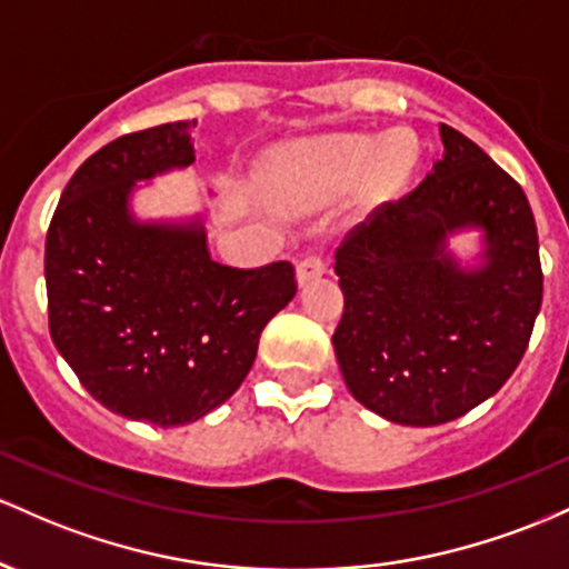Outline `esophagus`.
<instances>
[{
	"instance_id": "esophagus-1",
	"label": "esophagus",
	"mask_w": 569,
	"mask_h": 569,
	"mask_svg": "<svg viewBox=\"0 0 569 569\" xmlns=\"http://www.w3.org/2000/svg\"><path fill=\"white\" fill-rule=\"evenodd\" d=\"M322 271H325V258H322V254H319V252L306 254L301 263H298V282H301V284L311 282V279L322 277Z\"/></svg>"
}]
</instances>
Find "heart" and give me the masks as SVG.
Instances as JSON below:
<instances>
[{
  "label": "heart",
  "instance_id": "obj_1",
  "mask_svg": "<svg viewBox=\"0 0 569 569\" xmlns=\"http://www.w3.org/2000/svg\"><path fill=\"white\" fill-rule=\"evenodd\" d=\"M376 161L381 182H398L413 161V147L400 137H389L385 144L368 137H333L292 150L277 166V190L290 203H317L341 196L360 180L362 171Z\"/></svg>",
  "mask_w": 569,
  "mask_h": 569
}]
</instances>
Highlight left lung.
<instances>
[{
  "instance_id": "1",
  "label": "left lung",
  "mask_w": 569,
  "mask_h": 569,
  "mask_svg": "<svg viewBox=\"0 0 569 569\" xmlns=\"http://www.w3.org/2000/svg\"><path fill=\"white\" fill-rule=\"evenodd\" d=\"M443 161L376 207L336 250L343 315L333 349L349 392L379 417L430 427L510 379L542 303L538 228L521 184L440 123ZM485 231V266L459 269L449 232Z\"/></svg>"
}]
</instances>
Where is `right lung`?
Wrapping results in <instances>:
<instances>
[{
    "label": "right lung",
    "instance_id": "add662e5",
    "mask_svg": "<svg viewBox=\"0 0 569 569\" xmlns=\"http://www.w3.org/2000/svg\"><path fill=\"white\" fill-rule=\"evenodd\" d=\"M188 163V120L123 133L74 171L44 239L56 349L101 406L158 427L190 425L226 403L250 373L268 319L298 290L287 260L214 263L199 220H133V182Z\"/></svg>",
    "mask_w": 569,
    "mask_h": 569
}]
</instances>
